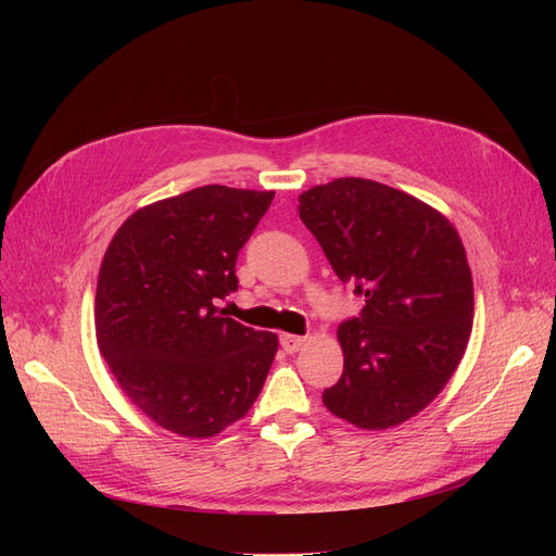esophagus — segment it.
I'll list each match as a JSON object with an SVG mask.
<instances>
[{
  "mask_svg": "<svg viewBox=\"0 0 556 556\" xmlns=\"http://www.w3.org/2000/svg\"><path fill=\"white\" fill-rule=\"evenodd\" d=\"M280 345H282V350L285 352H299L301 350V345H304V339H301V336H292V333H282L280 336Z\"/></svg>",
  "mask_w": 556,
  "mask_h": 556,
  "instance_id": "obj_1",
  "label": "esophagus"
}]
</instances>
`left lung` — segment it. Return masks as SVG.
Segmentation results:
<instances>
[{
    "label": "left lung",
    "instance_id": "1",
    "mask_svg": "<svg viewBox=\"0 0 556 556\" xmlns=\"http://www.w3.org/2000/svg\"><path fill=\"white\" fill-rule=\"evenodd\" d=\"M299 217L364 308L339 327L343 376L325 406L359 429L406 422L439 396L473 327V278L457 229L406 192L336 178L299 197Z\"/></svg>",
    "mask_w": 556,
    "mask_h": 556
}]
</instances>
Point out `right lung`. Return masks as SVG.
I'll return each instance as SVG.
<instances>
[{
  "label": "right lung",
  "mask_w": 556,
  "mask_h": 556,
  "mask_svg": "<svg viewBox=\"0 0 556 556\" xmlns=\"http://www.w3.org/2000/svg\"><path fill=\"white\" fill-rule=\"evenodd\" d=\"M274 192L204 185L129 215L106 250L94 329L131 403L185 439H208L260 396L278 339L223 317L239 250Z\"/></svg>",
  "instance_id": "obj_1"
}]
</instances>
